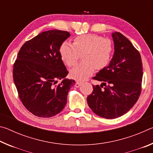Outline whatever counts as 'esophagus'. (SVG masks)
I'll return each instance as SVG.
<instances>
[{
	"label": "esophagus",
	"instance_id": "obj_1",
	"mask_svg": "<svg viewBox=\"0 0 153 153\" xmlns=\"http://www.w3.org/2000/svg\"><path fill=\"white\" fill-rule=\"evenodd\" d=\"M82 82H76V87H77V88H79L80 86H81V84H82Z\"/></svg>",
	"mask_w": 153,
	"mask_h": 153
}]
</instances>
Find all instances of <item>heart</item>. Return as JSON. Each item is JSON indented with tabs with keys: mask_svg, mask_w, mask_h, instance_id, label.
Segmentation results:
<instances>
[{
	"mask_svg": "<svg viewBox=\"0 0 153 153\" xmlns=\"http://www.w3.org/2000/svg\"><path fill=\"white\" fill-rule=\"evenodd\" d=\"M113 47L110 40L97 34H83L74 38L73 45L63 42L59 54L68 67H73L82 56L83 61L70 71L71 77L82 80L100 70L109 63Z\"/></svg>",
	"mask_w": 153,
	"mask_h": 153,
	"instance_id": "b5f03b06",
	"label": "heart"
}]
</instances>
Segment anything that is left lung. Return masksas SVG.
Returning <instances> with one entry per match:
<instances>
[{
    "instance_id": "1",
    "label": "left lung",
    "mask_w": 153,
    "mask_h": 153,
    "mask_svg": "<svg viewBox=\"0 0 153 153\" xmlns=\"http://www.w3.org/2000/svg\"><path fill=\"white\" fill-rule=\"evenodd\" d=\"M112 38L113 58L94 77L102 83L92 85L87 97L93 112L105 119L121 117L134 107L140 95L143 76L141 56L130 41L120 32L112 33Z\"/></svg>"
}]
</instances>
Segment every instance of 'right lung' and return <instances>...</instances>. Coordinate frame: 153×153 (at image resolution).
Wrapping results in <instances>:
<instances>
[{
    "mask_svg": "<svg viewBox=\"0 0 153 153\" xmlns=\"http://www.w3.org/2000/svg\"><path fill=\"white\" fill-rule=\"evenodd\" d=\"M70 33L48 30L25 42L18 53L13 70L14 84L25 107L33 115L51 117L67 104V94L76 82L68 74L59 47ZM59 79L62 80L58 85Z\"/></svg>",
    "mask_w": 153,
    "mask_h": 153,
    "instance_id": "1",
    "label": "right lung"
}]
</instances>
